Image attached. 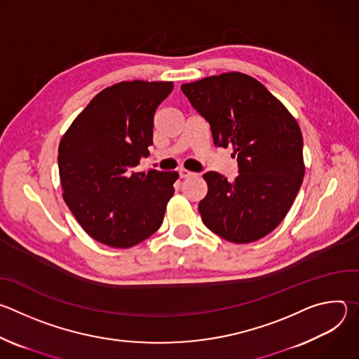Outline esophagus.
<instances>
[{
  "label": "esophagus",
  "instance_id": "obj_1",
  "mask_svg": "<svg viewBox=\"0 0 359 359\" xmlns=\"http://www.w3.org/2000/svg\"><path fill=\"white\" fill-rule=\"evenodd\" d=\"M179 176H180L182 179H187V177L194 176V173H193V172H189V170H186V169H180V170H179Z\"/></svg>",
  "mask_w": 359,
  "mask_h": 359
}]
</instances>
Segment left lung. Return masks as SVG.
<instances>
[{"label":"left lung","mask_w":359,"mask_h":359,"mask_svg":"<svg viewBox=\"0 0 359 359\" xmlns=\"http://www.w3.org/2000/svg\"><path fill=\"white\" fill-rule=\"evenodd\" d=\"M204 118L216 146L234 147L238 176L203 175L209 190L201 220L227 241L243 244L271 233L285 217L304 177L302 135L297 121L263 83L229 72L180 88Z\"/></svg>","instance_id":"obj_1"}]
</instances>
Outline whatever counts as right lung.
Here are the masks:
<instances>
[{"mask_svg":"<svg viewBox=\"0 0 359 359\" xmlns=\"http://www.w3.org/2000/svg\"><path fill=\"white\" fill-rule=\"evenodd\" d=\"M173 82H119L99 92L60 143L64 200L82 229L115 248L133 247L163 223L177 172L136 173L153 144V116Z\"/></svg>","mask_w":359,"mask_h":359,"instance_id":"obj_1","label":"right lung"}]
</instances>
